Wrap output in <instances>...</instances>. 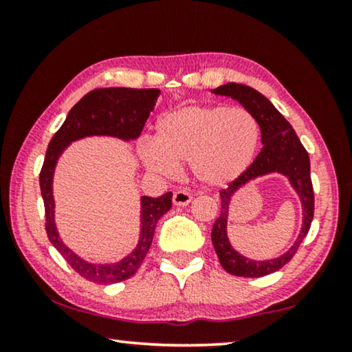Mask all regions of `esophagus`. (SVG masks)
<instances>
[{"mask_svg":"<svg viewBox=\"0 0 352 352\" xmlns=\"http://www.w3.org/2000/svg\"><path fill=\"white\" fill-rule=\"evenodd\" d=\"M192 201V195L187 190H176L173 194V204L176 206H186Z\"/></svg>","mask_w":352,"mask_h":352,"instance_id":"esophagus-1","label":"esophagus"}]
</instances>
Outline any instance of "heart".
Returning a JSON list of instances; mask_svg holds the SVG:
<instances>
[{"instance_id":"1","label":"heart","mask_w":352,"mask_h":352,"mask_svg":"<svg viewBox=\"0 0 352 352\" xmlns=\"http://www.w3.org/2000/svg\"><path fill=\"white\" fill-rule=\"evenodd\" d=\"M259 123L242 107L186 105L157 122L153 142H144L139 155L147 170L171 177L189 163L192 176L206 187H223L248 170L256 157Z\"/></svg>"}]
</instances>
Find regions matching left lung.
<instances>
[{
	"mask_svg": "<svg viewBox=\"0 0 352 352\" xmlns=\"http://www.w3.org/2000/svg\"><path fill=\"white\" fill-rule=\"evenodd\" d=\"M218 96H228L250 110L259 123L261 129L263 148L242 176L230 182L228 189L221 190V214L214 221L211 230V242L218 254L221 266L232 276L239 277H263L282 269L293 258L296 250L309 232L312 216H314V190L311 182V162L306 148L298 139L295 129L285 117L274 107L271 100L259 91L239 83H226L219 88L211 89ZM277 172L285 175L289 184L297 192L302 201L303 224L298 239L292 247L280 257L256 262L240 255L230 243L227 235L228 208L232 197L250 182Z\"/></svg>",
	"mask_w": 352,
	"mask_h": 352,
	"instance_id": "8db88e82",
	"label": "left lung"
}]
</instances>
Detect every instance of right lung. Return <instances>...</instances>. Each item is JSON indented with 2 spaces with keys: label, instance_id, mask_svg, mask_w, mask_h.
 Wrapping results in <instances>:
<instances>
[{
  "label": "right lung",
  "instance_id": "add662e5",
  "mask_svg": "<svg viewBox=\"0 0 352 352\" xmlns=\"http://www.w3.org/2000/svg\"><path fill=\"white\" fill-rule=\"evenodd\" d=\"M160 93V89H133L122 86L91 91L70 109L65 122L47 146L45 163L40 173V189L46 213V234L69 266L86 280L94 283H117L134 276L151 248L158 219L171 208L173 194L166 192L158 199L147 195L141 197L139 240L131 253L115 263L98 264L86 261L67 247L56 226L52 181H54L57 160L72 142L85 138L109 136L126 142L138 139L155 107Z\"/></svg>",
  "mask_w": 352,
  "mask_h": 352
}]
</instances>
